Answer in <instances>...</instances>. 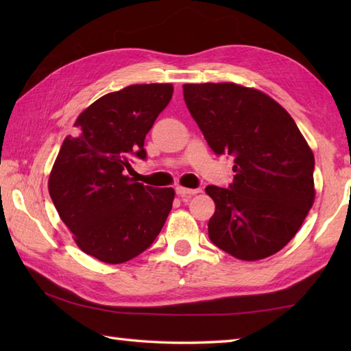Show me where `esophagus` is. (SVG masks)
<instances>
[{
	"label": "esophagus",
	"instance_id": "1",
	"mask_svg": "<svg viewBox=\"0 0 351 351\" xmlns=\"http://www.w3.org/2000/svg\"><path fill=\"white\" fill-rule=\"evenodd\" d=\"M197 193H200V190H199V189L191 190V189L176 187V195H178V196H181L182 199H189V197H190V196H193V195H197Z\"/></svg>",
	"mask_w": 351,
	"mask_h": 351
}]
</instances>
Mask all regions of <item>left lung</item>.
I'll use <instances>...</instances> for the list:
<instances>
[{"label": "left lung", "mask_w": 351, "mask_h": 351, "mask_svg": "<svg viewBox=\"0 0 351 351\" xmlns=\"http://www.w3.org/2000/svg\"><path fill=\"white\" fill-rule=\"evenodd\" d=\"M184 101L215 155L234 158V181L208 185L215 213L208 235L243 261L274 255L314 204L315 160L288 111L234 83L184 84Z\"/></svg>", "instance_id": "left-lung-1"}]
</instances>
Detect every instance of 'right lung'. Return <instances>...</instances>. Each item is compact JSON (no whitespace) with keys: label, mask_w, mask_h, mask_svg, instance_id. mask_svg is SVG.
<instances>
[{"label":"right lung","mask_w":351,"mask_h":351,"mask_svg":"<svg viewBox=\"0 0 351 351\" xmlns=\"http://www.w3.org/2000/svg\"><path fill=\"white\" fill-rule=\"evenodd\" d=\"M173 95L171 84H134L104 95L81 113L49 175V196L84 253L122 264L143 253L166 223L173 189L125 176L146 160L145 137Z\"/></svg>","instance_id":"obj_1"}]
</instances>
